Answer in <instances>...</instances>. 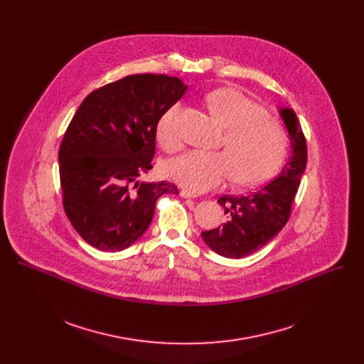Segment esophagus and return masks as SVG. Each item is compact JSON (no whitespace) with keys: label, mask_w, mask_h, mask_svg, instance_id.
Segmentation results:
<instances>
[{"label":"esophagus","mask_w":364,"mask_h":364,"mask_svg":"<svg viewBox=\"0 0 364 364\" xmlns=\"http://www.w3.org/2000/svg\"><path fill=\"white\" fill-rule=\"evenodd\" d=\"M180 196H181L183 198H193V197H194L190 191H187V190H184V188L180 191Z\"/></svg>","instance_id":"esophagus-1"}]
</instances>
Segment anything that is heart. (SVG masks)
Masks as SVG:
<instances>
[{"mask_svg":"<svg viewBox=\"0 0 364 364\" xmlns=\"http://www.w3.org/2000/svg\"><path fill=\"white\" fill-rule=\"evenodd\" d=\"M207 108L228 128L226 151H187L166 166L168 178L190 193H204L223 184L232 174L236 183L256 184L272 176L287 152L282 127L235 87H220L205 96ZM180 105L168 108L157 124V139L167 151L180 146L176 117Z\"/></svg>","mask_w":364,"mask_h":364,"instance_id":"obj_1","label":"heart"}]
</instances>
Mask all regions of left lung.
Returning <instances> with one entry per match:
<instances>
[{
  "label": "left lung",
  "mask_w": 364,
  "mask_h": 364,
  "mask_svg": "<svg viewBox=\"0 0 364 364\" xmlns=\"http://www.w3.org/2000/svg\"><path fill=\"white\" fill-rule=\"evenodd\" d=\"M289 138L291 155L278 177L245 196H223L218 201L225 209L226 223L201 232L204 243L213 252L239 259L264 247L285 226L291 204L306 166V142L296 114L278 108Z\"/></svg>",
  "instance_id": "obj_1"
}]
</instances>
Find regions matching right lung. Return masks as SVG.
Returning a JSON list of instances; mask_svg holds the SVG:
<instances>
[{"label": "right lung", "mask_w": 364, "mask_h": 364, "mask_svg": "<svg viewBox=\"0 0 364 364\" xmlns=\"http://www.w3.org/2000/svg\"><path fill=\"white\" fill-rule=\"evenodd\" d=\"M187 87L167 75H131L80 103L59 149V170L65 212L93 247H129L148 229L159 197L178 194L174 184L138 177L152 168L160 118Z\"/></svg>", "instance_id": "add662e5"}]
</instances>
